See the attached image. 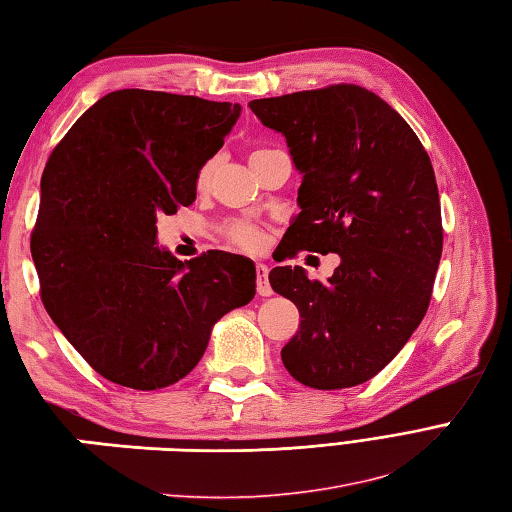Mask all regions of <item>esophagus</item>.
Returning <instances> with one entry per match:
<instances>
[{"label": "esophagus", "mask_w": 512, "mask_h": 512, "mask_svg": "<svg viewBox=\"0 0 512 512\" xmlns=\"http://www.w3.org/2000/svg\"><path fill=\"white\" fill-rule=\"evenodd\" d=\"M256 289H258V295H271L269 267L263 265V263L256 265Z\"/></svg>", "instance_id": "esophagus-1"}]
</instances>
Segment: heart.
<instances>
[{"instance_id": "1", "label": "heart", "mask_w": 512, "mask_h": 512, "mask_svg": "<svg viewBox=\"0 0 512 512\" xmlns=\"http://www.w3.org/2000/svg\"><path fill=\"white\" fill-rule=\"evenodd\" d=\"M260 153H265V151H256L254 155H260ZM214 168H217V162H208L206 166L201 168L199 179H197L199 188H206L208 186V181H210V177L214 173ZM227 236L232 238V243L241 245L245 249H256V247H260V243H263V232H260L256 225H249V223H232L230 227H227Z\"/></svg>"}]
</instances>
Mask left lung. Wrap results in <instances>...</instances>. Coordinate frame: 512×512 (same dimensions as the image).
<instances>
[{
    "instance_id": "1",
    "label": "left lung",
    "mask_w": 512,
    "mask_h": 512,
    "mask_svg": "<svg viewBox=\"0 0 512 512\" xmlns=\"http://www.w3.org/2000/svg\"><path fill=\"white\" fill-rule=\"evenodd\" d=\"M249 107L285 135L302 175L280 260L298 249L342 258L328 282L302 267L269 271L271 289L300 311L282 363L315 390L366 383L399 355L431 300L442 219L429 155L388 102L357 85Z\"/></svg>"
}]
</instances>
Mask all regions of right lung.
I'll use <instances>...</instances> for the list:
<instances>
[{"instance_id": "add662e5", "label": "right lung", "mask_w": 512, "mask_h": 512, "mask_svg": "<svg viewBox=\"0 0 512 512\" xmlns=\"http://www.w3.org/2000/svg\"><path fill=\"white\" fill-rule=\"evenodd\" d=\"M238 116V102L120 89L45 164L30 241L43 306L89 366L124 388L184 379L214 324L254 298L249 258L212 249L181 263L157 245V217L197 199L199 170Z\"/></svg>"}]
</instances>
